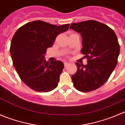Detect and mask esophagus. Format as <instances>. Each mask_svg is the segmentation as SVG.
Segmentation results:
<instances>
[{"mask_svg": "<svg viewBox=\"0 0 125 125\" xmlns=\"http://www.w3.org/2000/svg\"><path fill=\"white\" fill-rule=\"evenodd\" d=\"M68 64H69L68 62H64V66L66 67V66H68Z\"/></svg>", "mask_w": 125, "mask_h": 125, "instance_id": "obj_1", "label": "esophagus"}]
</instances>
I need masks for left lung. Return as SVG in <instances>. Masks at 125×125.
I'll list each match as a JSON object with an SVG mask.
<instances>
[{
    "label": "left lung",
    "mask_w": 125,
    "mask_h": 125,
    "mask_svg": "<svg viewBox=\"0 0 125 125\" xmlns=\"http://www.w3.org/2000/svg\"><path fill=\"white\" fill-rule=\"evenodd\" d=\"M70 29L80 33L82 39L81 54H85L87 64L76 62L77 70L71 76L78 90H95L108 80L115 68L120 53L116 34L107 25L93 20L73 23Z\"/></svg>",
    "instance_id": "1"
}]
</instances>
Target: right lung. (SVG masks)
Returning a JSON list of instances; mask_svg holds the SVG:
<instances>
[{"label": "right lung", "mask_w": 125, "mask_h": 125, "mask_svg": "<svg viewBox=\"0 0 125 125\" xmlns=\"http://www.w3.org/2000/svg\"><path fill=\"white\" fill-rule=\"evenodd\" d=\"M69 25L35 21L24 24L14 33L10 49L13 66L21 81L31 89L48 92L57 87L63 63L59 60L49 63L44 55L58 35L68 30Z\"/></svg>", "instance_id": "obj_1"}]
</instances>
